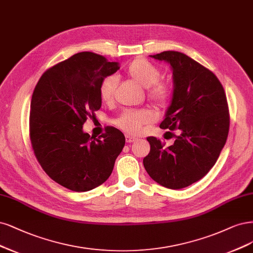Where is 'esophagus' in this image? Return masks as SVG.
<instances>
[{
  "instance_id": "esophagus-1",
  "label": "esophagus",
  "mask_w": 253,
  "mask_h": 253,
  "mask_svg": "<svg viewBox=\"0 0 253 253\" xmlns=\"http://www.w3.org/2000/svg\"><path fill=\"white\" fill-rule=\"evenodd\" d=\"M126 140L127 143H130V142H135L136 140H138V138L134 137V136H129V135H126Z\"/></svg>"
}]
</instances>
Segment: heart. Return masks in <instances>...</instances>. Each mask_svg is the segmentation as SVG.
Here are the masks:
<instances>
[{
  "mask_svg": "<svg viewBox=\"0 0 253 253\" xmlns=\"http://www.w3.org/2000/svg\"><path fill=\"white\" fill-rule=\"evenodd\" d=\"M126 74L132 80L146 88L147 97L158 104H164L170 97L171 88L168 82L158 81L159 69L145 58H136L126 68ZM116 80L109 76L103 80L99 86L100 98L109 102L113 98ZM157 117L156 112L151 109L126 111L116 120V125L130 134H138L143 126L151 124Z\"/></svg>",
  "mask_w": 253,
  "mask_h": 253,
  "instance_id": "b5f03b06",
  "label": "heart"
}]
</instances>
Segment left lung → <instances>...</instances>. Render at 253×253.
Returning <instances> with one entry per match:
<instances>
[{
    "label": "left lung",
    "mask_w": 253,
    "mask_h": 253,
    "mask_svg": "<svg viewBox=\"0 0 253 253\" xmlns=\"http://www.w3.org/2000/svg\"><path fill=\"white\" fill-rule=\"evenodd\" d=\"M151 57L172 71V95L161 128L179 129L172 145L147 137L144 169L158 184L184 188L202 179L215 164L229 132L225 91L217 77L184 53L164 51Z\"/></svg>",
    "instance_id": "8db88e82"
}]
</instances>
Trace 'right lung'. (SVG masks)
<instances>
[{"label":"right lung","instance_id":"right-lung-1","mask_svg":"<svg viewBox=\"0 0 253 253\" xmlns=\"http://www.w3.org/2000/svg\"><path fill=\"white\" fill-rule=\"evenodd\" d=\"M119 63L93 52H80L42 75L30 104V140L47 175L62 186L82 193L101 185L114 169L126 138L109 126L98 138L83 126L101 107L99 86Z\"/></svg>","mask_w":253,"mask_h":253}]
</instances>
